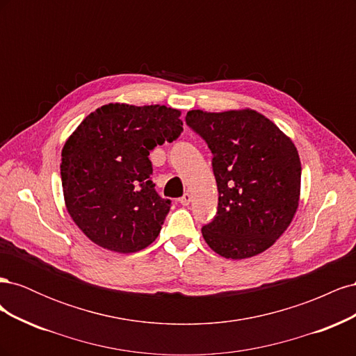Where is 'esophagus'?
Returning a JSON list of instances; mask_svg holds the SVG:
<instances>
[{"label": "esophagus", "mask_w": 356, "mask_h": 356, "mask_svg": "<svg viewBox=\"0 0 356 356\" xmlns=\"http://www.w3.org/2000/svg\"><path fill=\"white\" fill-rule=\"evenodd\" d=\"M190 202H191V195H190V193H184V196L179 199V203L182 204V207H188Z\"/></svg>", "instance_id": "34e87169"}]
</instances>
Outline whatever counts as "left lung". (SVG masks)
I'll return each mask as SVG.
<instances>
[{
  "instance_id": "left-lung-1",
  "label": "left lung",
  "mask_w": 356,
  "mask_h": 356,
  "mask_svg": "<svg viewBox=\"0 0 356 356\" xmlns=\"http://www.w3.org/2000/svg\"><path fill=\"white\" fill-rule=\"evenodd\" d=\"M186 123L212 153L217 213L202 227L221 257L261 254L288 229L298 207L301 163L297 148L254 110L188 111Z\"/></svg>"
}]
</instances>
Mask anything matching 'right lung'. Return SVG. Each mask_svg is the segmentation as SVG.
I'll return each instance as SVG.
<instances>
[{
  "mask_svg": "<svg viewBox=\"0 0 356 356\" xmlns=\"http://www.w3.org/2000/svg\"><path fill=\"white\" fill-rule=\"evenodd\" d=\"M181 113L165 105H104L89 114L62 149L67 209L88 238L114 252L153 243L170 209L157 195L148 156L182 132Z\"/></svg>",
  "mask_w": 356,
  "mask_h": 356,
  "instance_id": "right-lung-1",
  "label": "right lung"
}]
</instances>
